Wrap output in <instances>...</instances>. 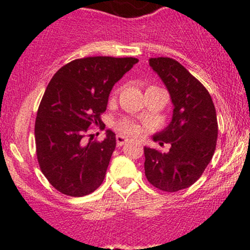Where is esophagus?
Returning a JSON list of instances; mask_svg holds the SVG:
<instances>
[{
    "label": "esophagus",
    "mask_w": 250,
    "mask_h": 250,
    "mask_svg": "<svg viewBox=\"0 0 250 250\" xmlns=\"http://www.w3.org/2000/svg\"><path fill=\"white\" fill-rule=\"evenodd\" d=\"M127 141H128V138H125V135H117V137H116V143H117V146L125 145Z\"/></svg>",
    "instance_id": "1"
}]
</instances>
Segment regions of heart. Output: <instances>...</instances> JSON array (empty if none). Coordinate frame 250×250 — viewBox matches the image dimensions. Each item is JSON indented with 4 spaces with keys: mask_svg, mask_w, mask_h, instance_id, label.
Returning a JSON list of instances; mask_svg holds the SVG:
<instances>
[{
    "mask_svg": "<svg viewBox=\"0 0 250 250\" xmlns=\"http://www.w3.org/2000/svg\"><path fill=\"white\" fill-rule=\"evenodd\" d=\"M120 129L123 133H127V134H135V133L139 132V128L137 125H134L130 121H123L120 123Z\"/></svg>",
    "mask_w": 250,
    "mask_h": 250,
    "instance_id": "1",
    "label": "heart"
}]
</instances>
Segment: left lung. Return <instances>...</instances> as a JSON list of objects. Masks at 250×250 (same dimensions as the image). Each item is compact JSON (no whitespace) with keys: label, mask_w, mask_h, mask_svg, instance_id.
<instances>
[{"label":"left lung","mask_w":250,"mask_h":250,"mask_svg":"<svg viewBox=\"0 0 250 250\" xmlns=\"http://www.w3.org/2000/svg\"><path fill=\"white\" fill-rule=\"evenodd\" d=\"M151 69L169 92L172 121L152 137L168 152L144 147L148 183L166 192H176L198 180L214 155L218 120L210 94L180 62L172 58H151Z\"/></svg>","instance_id":"8db88e82"}]
</instances>
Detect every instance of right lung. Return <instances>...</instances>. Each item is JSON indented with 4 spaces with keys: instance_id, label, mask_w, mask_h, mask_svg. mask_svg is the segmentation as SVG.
Instances as JSON below:
<instances>
[{
    "instance_id": "1",
    "label": "right lung",
    "mask_w": 250,
    "mask_h": 250,
    "mask_svg": "<svg viewBox=\"0 0 250 250\" xmlns=\"http://www.w3.org/2000/svg\"><path fill=\"white\" fill-rule=\"evenodd\" d=\"M139 62L135 58L88 57L72 60L48 83L35 122L40 168L50 185L72 197L89 195L102 185L116 147L106 130L103 141H83L90 125L103 123L116 82Z\"/></svg>"
}]
</instances>
